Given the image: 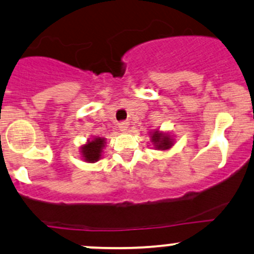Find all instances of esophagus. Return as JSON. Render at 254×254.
I'll return each instance as SVG.
<instances>
[{"instance_id": "34e87169", "label": "esophagus", "mask_w": 254, "mask_h": 254, "mask_svg": "<svg viewBox=\"0 0 254 254\" xmlns=\"http://www.w3.org/2000/svg\"><path fill=\"white\" fill-rule=\"evenodd\" d=\"M118 127H119V130H121V131H127V127H129V123H127V122H121L118 124Z\"/></svg>"}]
</instances>
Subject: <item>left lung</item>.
Masks as SVG:
<instances>
[{"mask_svg": "<svg viewBox=\"0 0 254 254\" xmlns=\"http://www.w3.org/2000/svg\"><path fill=\"white\" fill-rule=\"evenodd\" d=\"M152 142L155 146V148L158 149H169L170 147L172 146V140L169 137L168 135H164V133H160L155 131L152 135Z\"/></svg>", "mask_w": 254, "mask_h": 254, "instance_id": "1", "label": "left lung"}]
</instances>
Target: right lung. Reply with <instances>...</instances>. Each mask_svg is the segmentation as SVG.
<instances>
[{"label":"right lung","mask_w":254,"mask_h":254,"mask_svg":"<svg viewBox=\"0 0 254 254\" xmlns=\"http://www.w3.org/2000/svg\"><path fill=\"white\" fill-rule=\"evenodd\" d=\"M105 146V138L96 137L94 140L89 141L85 146L82 147V154L86 161L89 163H95L101 157L102 148Z\"/></svg>","instance_id":"obj_1"}]
</instances>
